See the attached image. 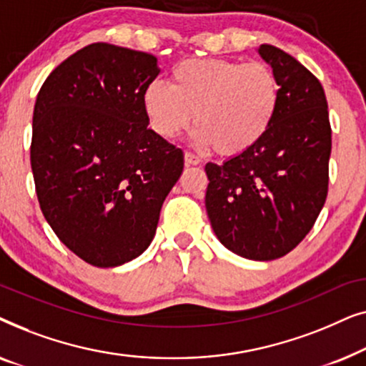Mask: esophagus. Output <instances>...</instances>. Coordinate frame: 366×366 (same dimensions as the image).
<instances>
[{
    "mask_svg": "<svg viewBox=\"0 0 366 366\" xmlns=\"http://www.w3.org/2000/svg\"><path fill=\"white\" fill-rule=\"evenodd\" d=\"M184 163H187V164H199V163H202V159H199L197 154L187 152V153H184Z\"/></svg>",
    "mask_w": 366,
    "mask_h": 366,
    "instance_id": "1",
    "label": "esophagus"
}]
</instances>
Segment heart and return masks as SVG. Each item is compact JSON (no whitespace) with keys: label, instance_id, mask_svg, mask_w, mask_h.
<instances>
[{"label":"heart","instance_id":"obj_1","mask_svg":"<svg viewBox=\"0 0 366 366\" xmlns=\"http://www.w3.org/2000/svg\"><path fill=\"white\" fill-rule=\"evenodd\" d=\"M142 103L149 127L162 138L178 137L194 117V143L222 157H242L272 129L282 84L263 61L193 58L172 69L169 84H147Z\"/></svg>","mask_w":366,"mask_h":366}]
</instances>
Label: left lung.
<instances>
[{"mask_svg":"<svg viewBox=\"0 0 366 366\" xmlns=\"http://www.w3.org/2000/svg\"><path fill=\"white\" fill-rule=\"evenodd\" d=\"M282 84L272 129L252 152L207 163V213L229 252L269 262L313 228L328 193L332 128L322 83L283 49L258 48Z\"/></svg>","mask_w":366,"mask_h":366,"instance_id":"8db88e82","label":"left lung"}]
</instances>
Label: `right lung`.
<instances>
[{"mask_svg": "<svg viewBox=\"0 0 366 366\" xmlns=\"http://www.w3.org/2000/svg\"><path fill=\"white\" fill-rule=\"evenodd\" d=\"M159 74L149 53L93 43L39 89L31 169L41 212L84 262L112 268L149 247L183 152L148 128L142 97Z\"/></svg>", "mask_w": 366, "mask_h": 366, "instance_id": "right-lung-1", "label": "right lung"}]
</instances>
